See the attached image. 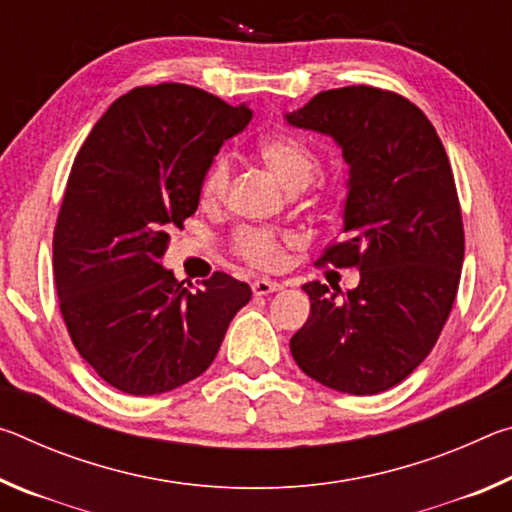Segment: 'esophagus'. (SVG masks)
<instances>
[{
	"mask_svg": "<svg viewBox=\"0 0 512 512\" xmlns=\"http://www.w3.org/2000/svg\"><path fill=\"white\" fill-rule=\"evenodd\" d=\"M280 289H282L280 282L266 280V277L253 282V293H255V296H268V293H275V291H280Z\"/></svg>",
	"mask_w": 512,
	"mask_h": 512,
	"instance_id": "34e87169",
	"label": "esophagus"
}]
</instances>
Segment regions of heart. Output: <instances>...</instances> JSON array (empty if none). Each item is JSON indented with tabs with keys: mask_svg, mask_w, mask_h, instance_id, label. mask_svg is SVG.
<instances>
[{
	"mask_svg": "<svg viewBox=\"0 0 512 512\" xmlns=\"http://www.w3.org/2000/svg\"><path fill=\"white\" fill-rule=\"evenodd\" d=\"M257 155L271 169L277 178L282 180L284 187L305 189L309 183L314 185V178L320 167V158L314 146L305 137L296 133H277L268 135L257 144ZM232 180V164L225 155H219L210 169L205 171L201 180V201L205 205H219L225 201ZM339 192V180L320 178L314 185V194L318 198H332ZM293 244L291 235H280V232L268 228H239L232 237V250L239 259L255 268L273 271L284 262V246Z\"/></svg>",
	"mask_w": 512,
	"mask_h": 512,
	"instance_id": "b5f03b06",
	"label": "heart"
}]
</instances>
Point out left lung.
I'll use <instances>...</instances> for the list:
<instances>
[{
    "label": "left lung",
    "instance_id": "obj_1",
    "mask_svg": "<svg viewBox=\"0 0 512 512\" xmlns=\"http://www.w3.org/2000/svg\"><path fill=\"white\" fill-rule=\"evenodd\" d=\"M287 121L332 135L343 149L345 239L318 264L361 271L343 300L327 284L302 287L311 311L291 336V354L334 391H388L436 345L461 282L465 232L452 164L427 115L391 90L318 92Z\"/></svg>",
    "mask_w": 512,
    "mask_h": 512
}]
</instances>
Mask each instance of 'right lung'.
Wrapping results in <instances>:
<instances>
[{
	"label": "right lung",
	"mask_w": 512,
	"mask_h": 512,
	"mask_svg": "<svg viewBox=\"0 0 512 512\" xmlns=\"http://www.w3.org/2000/svg\"><path fill=\"white\" fill-rule=\"evenodd\" d=\"M253 119L183 83L142 85L76 153L54 228V284L74 348L128 395H158L210 368L253 291L216 271L203 287L162 268L169 230L196 212L225 140Z\"/></svg>",
	"instance_id": "1"
}]
</instances>
